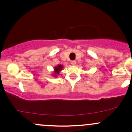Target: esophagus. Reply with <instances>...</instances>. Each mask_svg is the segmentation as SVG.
<instances>
[{
  "label": "esophagus",
  "mask_w": 132,
  "mask_h": 132,
  "mask_svg": "<svg viewBox=\"0 0 132 132\" xmlns=\"http://www.w3.org/2000/svg\"><path fill=\"white\" fill-rule=\"evenodd\" d=\"M71 64L73 65V66H74V65H76V61H71Z\"/></svg>",
  "instance_id": "esophagus-1"
}]
</instances>
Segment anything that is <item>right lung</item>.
Masks as SVG:
<instances>
[{
	"mask_svg": "<svg viewBox=\"0 0 132 132\" xmlns=\"http://www.w3.org/2000/svg\"><path fill=\"white\" fill-rule=\"evenodd\" d=\"M63 68V66L61 64H59L58 66H56V67L54 68V73H53V76L55 77H56L57 75L60 74V71L62 70V69Z\"/></svg>",
	"mask_w": 132,
	"mask_h": 132,
	"instance_id": "right-lung-1",
	"label": "right lung"
}]
</instances>
